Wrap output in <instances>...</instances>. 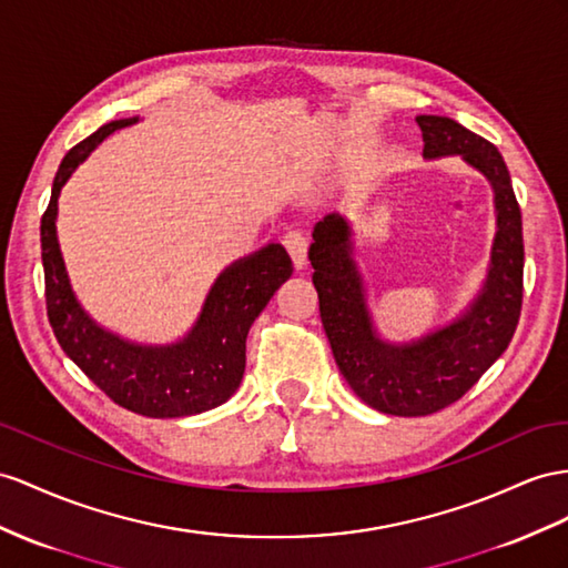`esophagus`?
I'll list each match as a JSON object with an SVG mask.
<instances>
[{"instance_id":"34e87169","label":"esophagus","mask_w":568,"mask_h":568,"mask_svg":"<svg viewBox=\"0 0 568 568\" xmlns=\"http://www.w3.org/2000/svg\"><path fill=\"white\" fill-rule=\"evenodd\" d=\"M283 244H285L287 254L293 256L297 268L307 266V237H304L302 230H287L283 237Z\"/></svg>"}]
</instances>
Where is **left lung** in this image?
<instances>
[{
  "label": "left lung",
  "instance_id": "left-lung-1",
  "mask_svg": "<svg viewBox=\"0 0 568 568\" xmlns=\"http://www.w3.org/2000/svg\"><path fill=\"white\" fill-rule=\"evenodd\" d=\"M415 122L423 129L425 158L460 155L494 186L499 230L487 283L473 307L458 322L415 343H382L351 258V232L343 217H322L310 246L318 312L341 374L369 408L398 417L432 415L468 394L511 343L523 307L520 206L497 145L448 118L419 114Z\"/></svg>",
  "mask_w": 568,
  "mask_h": 568
}]
</instances>
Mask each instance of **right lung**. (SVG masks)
I'll use <instances>...</instances> for the list:
<instances>
[{
    "label": "right lung",
    "mask_w": 568,
    "mask_h": 568,
    "mask_svg": "<svg viewBox=\"0 0 568 568\" xmlns=\"http://www.w3.org/2000/svg\"><path fill=\"white\" fill-rule=\"evenodd\" d=\"M134 120H118L71 149L54 174L40 221L45 304L57 343L74 365L122 408L145 417H184L217 408L235 394L244 374L246 333L290 275L293 261L281 244L230 266L215 281L189 336L168 347H141L95 326L71 293L54 232L57 196L69 174L95 145Z\"/></svg>",
    "instance_id": "1"
}]
</instances>
